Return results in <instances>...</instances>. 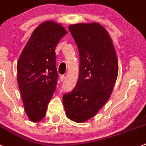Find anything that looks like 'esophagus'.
I'll return each instance as SVG.
<instances>
[{"label": "esophagus", "instance_id": "34e87169", "mask_svg": "<svg viewBox=\"0 0 146 146\" xmlns=\"http://www.w3.org/2000/svg\"><path fill=\"white\" fill-rule=\"evenodd\" d=\"M64 79H65V76L64 75H62L60 77V80H61V81H62V82H63L64 80Z\"/></svg>", "mask_w": 146, "mask_h": 146}]
</instances>
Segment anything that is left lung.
Returning a JSON list of instances; mask_svg holds the SVG:
<instances>
[{
    "instance_id": "8db88e82",
    "label": "left lung",
    "mask_w": 146,
    "mask_h": 146,
    "mask_svg": "<svg viewBox=\"0 0 146 146\" xmlns=\"http://www.w3.org/2000/svg\"><path fill=\"white\" fill-rule=\"evenodd\" d=\"M69 30L80 55L79 77L72 92L63 95L66 117L84 123L98 113L109 100L118 73L112 39L98 23L70 25Z\"/></svg>"
}]
</instances>
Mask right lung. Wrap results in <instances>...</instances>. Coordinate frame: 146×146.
<instances>
[{
    "label": "right lung",
    "mask_w": 146,
    "mask_h": 146,
    "mask_svg": "<svg viewBox=\"0 0 146 146\" xmlns=\"http://www.w3.org/2000/svg\"><path fill=\"white\" fill-rule=\"evenodd\" d=\"M67 34L62 25L46 21L34 31L17 63L18 84L26 115L37 123L45 117L56 88L55 48Z\"/></svg>",
    "instance_id": "1"
}]
</instances>
